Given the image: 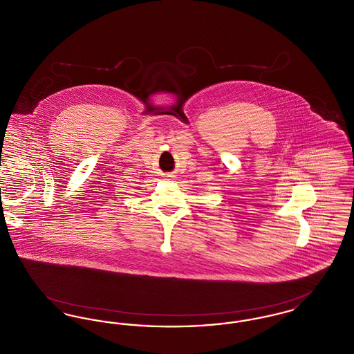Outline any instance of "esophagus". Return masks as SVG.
I'll return each instance as SVG.
<instances>
[{"instance_id": "34e87169", "label": "esophagus", "mask_w": 354, "mask_h": 354, "mask_svg": "<svg viewBox=\"0 0 354 354\" xmlns=\"http://www.w3.org/2000/svg\"><path fill=\"white\" fill-rule=\"evenodd\" d=\"M169 176H171V175H169Z\"/></svg>"}]
</instances>
